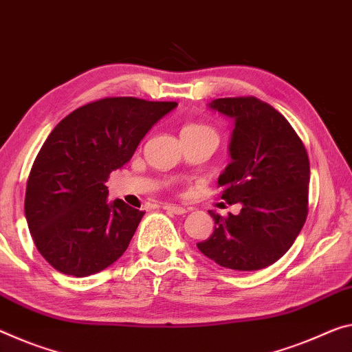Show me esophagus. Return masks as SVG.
Here are the masks:
<instances>
[{"instance_id":"esophagus-1","label":"esophagus","mask_w":352,"mask_h":352,"mask_svg":"<svg viewBox=\"0 0 352 352\" xmlns=\"http://www.w3.org/2000/svg\"><path fill=\"white\" fill-rule=\"evenodd\" d=\"M164 209H165V210H168V212H171V214H177V215H181V214H186V212H187V209H186V208L177 206V204H165Z\"/></svg>"}]
</instances>
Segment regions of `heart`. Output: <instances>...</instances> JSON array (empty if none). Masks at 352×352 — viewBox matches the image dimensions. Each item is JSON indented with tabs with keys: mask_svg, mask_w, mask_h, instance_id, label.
I'll use <instances>...</instances> for the list:
<instances>
[{
	"mask_svg": "<svg viewBox=\"0 0 352 352\" xmlns=\"http://www.w3.org/2000/svg\"><path fill=\"white\" fill-rule=\"evenodd\" d=\"M203 131H212V129H209L208 126H203V124H188L182 129V133L186 132H203Z\"/></svg>",
	"mask_w": 352,
	"mask_h": 352,
	"instance_id": "obj_1",
	"label": "heart"
}]
</instances>
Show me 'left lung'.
<instances>
[{
  "mask_svg": "<svg viewBox=\"0 0 352 352\" xmlns=\"http://www.w3.org/2000/svg\"><path fill=\"white\" fill-rule=\"evenodd\" d=\"M210 108L234 120L232 160L219 186L221 199L242 208L226 217L209 210L215 230L197 247L226 269H264L289 250L305 223L307 149L282 113L256 97H223L210 102Z\"/></svg>",
  "mask_w": 352,
  "mask_h": 352,
  "instance_id": "left-lung-1",
  "label": "left lung"
}]
</instances>
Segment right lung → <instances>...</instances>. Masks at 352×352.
<instances>
[{
    "label": "right lung",
    "instance_id": "1",
    "mask_svg": "<svg viewBox=\"0 0 352 352\" xmlns=\"http://www.w3.org/2000/svg\"><path fill=\"white\" fill-rule=\"evenodd\" d=\"M176 102L105 97L56 124L31 166L25 215L32 241L58 272L88 277L129 247L143 210L107 201L105 182Z\"/></svg>",
    "mask_w": 352,
    "mask_h": 352
}]
</instances>
